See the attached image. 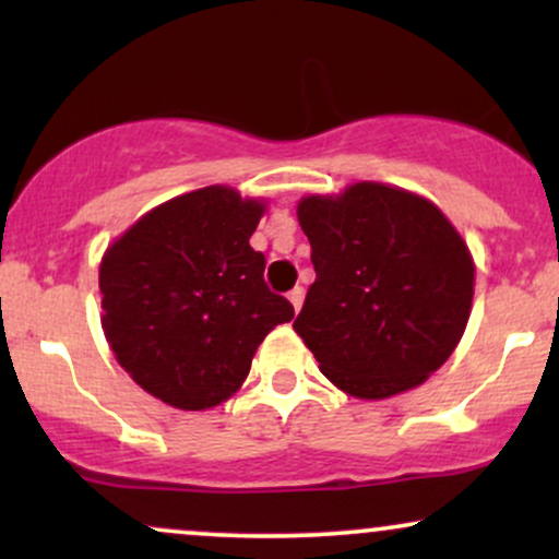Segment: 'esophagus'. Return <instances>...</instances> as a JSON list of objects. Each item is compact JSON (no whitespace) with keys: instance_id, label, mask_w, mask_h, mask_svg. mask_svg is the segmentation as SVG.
I'll list each match as a JSON object with an SVG mask.
<instances>
[{"instance_id":"1","label":"esophagus","mask_w":559,"mask_h":559,"mask_svg":"<svg viewBox=\"0 0 559 559\" xmlns=\"http://www.w3.org/2000/svg\"><path fill=\"white\" fill-rule=\"evenodd\" d=\"M288 301H292V307H294V310L299 312L301 301H305V288H301V286H294L292 292H288Z\"/></svg>"}]
</instances>
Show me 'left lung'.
I'll use <instances>...</instances> for the list:
<instances>
[{
    "label": "left lung",
    "instance_id": "left-lung-1",
    "mask_svg": "<svg viewBox=\"0 0 559 559\" xmlns=\"http://www.w3.org/2000/svg\"><path fill=\"white\" fill-rule=\"evenodd\" d=\"M299 226L316 284L294 331L357 400L415 389L449 360L471 318L473 265L433 202L386 183L305 197Z\"/></svg>",
    "mask_w": 559,
    "mask_h": 559
}]
</instances>
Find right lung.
Returning <instances> with one entry per match:
<instances>
[{"mask_svg":"<svg viewBox=\"0 0 559 559\" xmlns=\"http://www.w3.org/2000/svg\"><path fill=\"white\" fill-rule=\"evenodd\" d=\"M258 199L207 186L146 213L99 265L102 329L115 360L178 409L226 402L262 338L294 318L267 288L265 254L249 247Z\"/></svg>","mask_w":559,"mask_h":559,"instance_id":"right-lung-1","label":"right lung"}]
</instances>
